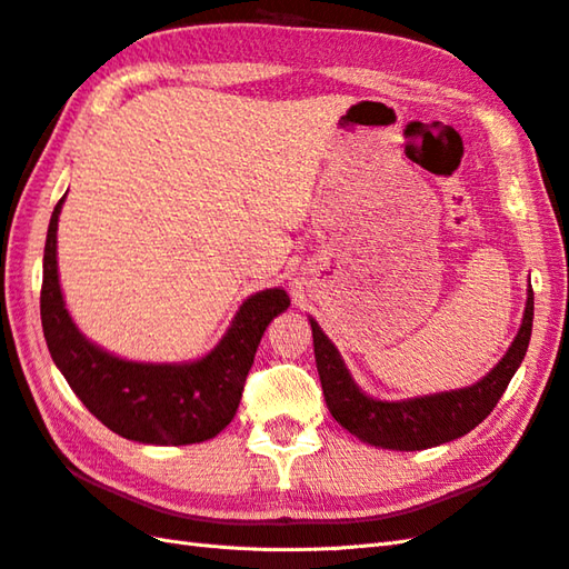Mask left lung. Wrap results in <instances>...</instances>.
Masks as SVG:
<instances>
[{"mask_svg":"<svg viewBox=\"0 0 569 569\" xmlns=\"http://www.w3.org/2000/svg\"><path fill=\"white\" fill-rule=\"evenodd\" d=\"M531 325L533 290H529L527 310H523L521 327L512 346L483 380L430 397L380 401L362 395L351 372L346 370L337 348L325 337L315 319H310L319 382H322L325 401L333 420L362 442L399 451L428 449L457 440V437L471 432L480 420H486L505 395L523 356H527Z\"/></svg>","mask_w":569,"mask_h":569,"instance_id":"obj_1","label":"left lung"}]
</instances>
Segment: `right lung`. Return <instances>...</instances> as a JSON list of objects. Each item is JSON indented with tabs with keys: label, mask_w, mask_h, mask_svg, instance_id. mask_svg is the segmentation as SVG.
<instances>
[{
	"label": "right lung",
	"mask_w": 569,
	"mask_h": 569,
	"mask_svg": "<svg viewBox=\"0 0 569 569\" xmlns=\"http://www.w3.org/2000/svg\"><path fill=\"white\" fill-rule=\"evenodd\" d=\"M50 218L42 257L40 319L54 366L100 423L143 445L211 440L236 416L257 346L276 315L288 310L281 288L247 298L211 353L194 362H134L91 343L71 322L57 276V221Z\"/></svg>",
	"instance_id": "right-lung-1"
}]
</instances>
